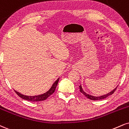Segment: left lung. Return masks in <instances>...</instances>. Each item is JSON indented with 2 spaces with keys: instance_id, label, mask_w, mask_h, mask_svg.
Wrapping results in <instances>:
<instances>
[{
  "instance_id": "8db88e82",
  "label": "left lung",
  "mask_w": 129,
  "mask_h": 129,
  "mask_svg": "<svg viewBox=\"0 0 129 129\" xmlns=\"http://www.w3.org/2000/svg\"><path fill=\"white\" fill-rule=\"evenodd\" d=\"M79 88H80V92H81L82 94H83V95L85 96V97H87L88 99H90V100H103V99H106V97H108V96L111 95L112 94H114V92H115V90L117 89V87H116L114 89H113L112 91H111V92H109V93H108V94H105V95L99 96V97H95V96H92V95H89V94H86V92H84V91H83V89H82L81 85H80V86H79Z\"/></svg>"
}]
</instances>
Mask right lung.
Listing matches in <instances>:
<instances>
[{
  "label": "right lung",
  "mask_w": 129,
  "mask_h": 129,
  "mask_svg": "<svg viewBox=\"0 0 129 129\" xmlns=\"http://www.w3.org/2000/svg\"><path fill=\"white\" fill-rule=\"evenodd\" d=\"M59 78H58L56 81L54 82L53 84L52 85V86H51L50 89L49 91H47V92L44 93V94H41V95H34V96H29V95H23V94H20V92H17L16 91H15V92H16V94L19 96L20 97H21V99H24V100L30 101V102H40V101H43L47 99L50 95H52V94L55 92L56 88L57 85L59 82Z\"/></svg>",
  "instance_id": "right-lung-1"
}]
</instances>
